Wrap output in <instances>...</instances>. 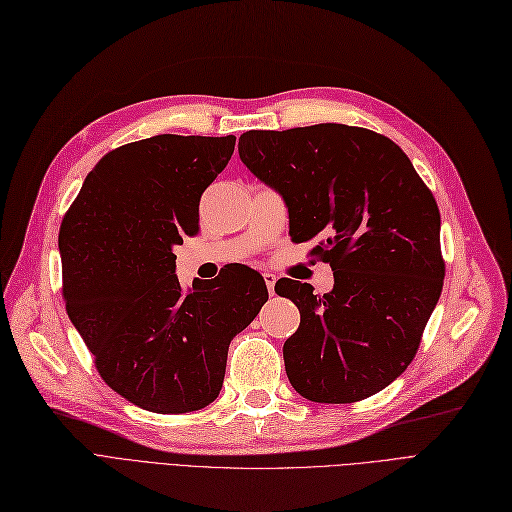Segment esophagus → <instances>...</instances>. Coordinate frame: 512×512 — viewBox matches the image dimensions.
<instances>
[{"label":"esophagus","mask_w":512,"mask_h":512,"mask_svg":"<svg viewBox=\"0 0 512 512\" xmlns=\"http://www.w3.org/2000/svg\"><path fill=\"white\" fill-rule=\"evenodd\" d=\"M262 277H264V284H267V290H269V294L273 296V294H275V281H277V277H275L273 273H264Z\"/></svg>","instance_id":"esophagus-1"}]
</instances>
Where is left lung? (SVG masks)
<instances>
[{
  "instance_id": "left-lung-1",
  "label": "left lung",
  "mask_w": 512,
  "mask_h": 512,
  "mask_svg": "<svg viewBox=\"0 0 512 512\" xmlns=\"http://www.w3.org/2000/svg\"><path fill=\"white\" fill-rule=\"evenodd\" d=\"M239 156L284 197L294 243L315 241L334 288L279 279L301 311L284 343L286 373L307 400L345 404L381 392L417 354L443 292L440 214L430 188L390 137L324 125L248 131Z\"/></svg>"
}]
</instances>
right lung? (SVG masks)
I'll return each instance as SVG.
<instances>
[{"label": "right lung", "mask_w": 512, "mask_h": 512, "mask_svg": "<svg viewBox=\"0 0 512 512\" xmlns=\"http://www.w3.org/2000/svg\"><path fill=\"white\" fill-rule=\"evenodd\" d=\"M235 135H154L105 154L59 231L63 301L101 379L139 409L190 413L222 390L228 345L267 303L233 267L184 290L173 245L199 233V201Z\"/></svg>", "instance_id": "obj_1"}]
</instances>
